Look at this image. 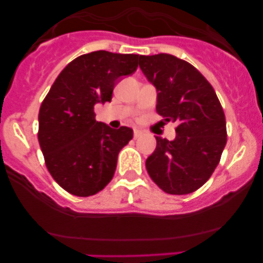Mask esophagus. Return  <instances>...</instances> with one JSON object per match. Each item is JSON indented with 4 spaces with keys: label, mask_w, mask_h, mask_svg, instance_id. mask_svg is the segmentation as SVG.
I'll list each match as a JSON object with an SVG mask.
<instances>
[{
    "label": "esophagus",
    "mask_w": 263,
    "mask_h": 263,
    "mask_svg": "<svg viewBox=\"0 0 263 263\" xmlns=\"http://www.w3.org/2000/svg\"><path fill=\"white\" fill-rule=\"evenodd\" d=\"M141 135H142V131H140V129H134V137H135V139H139Z\"/></svg>",
    "instance_id": "34e87169"
}]
</instances>
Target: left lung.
Returning <instances> with one entry per match:
<instances>
[{
    "label": "left lung",
    "instance_id": "obj_1",
    "mask_svg": "<svg viewBox=\"0 0 263 263\" xmlns=\"http://www.w3.org/2000/svg\"><path fill=\"white\" fill-rule=\"evenodd\" d=\"M139 65L158 90V115L177 123L173 141L155 137V151L146 159L148 176L169 195L195 192L214 173L227 144L216 92L197 68L176 55H140Z\"/></svg>",
    "mask_w": 263,
    "mask_h": 263
}]
</instances>
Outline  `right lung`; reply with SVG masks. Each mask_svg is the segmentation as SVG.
Returning <instances> with one entry per match:
<instances>
[{"label": "right lung", "instance_id": "right-lung-1", "mask_svg": "<svg viewBox=\"0 0 263 263\" xmlns=\"http://www.w3.org/2000/svg\"><path fill=\"white\" fill-rule=\"evenodd\" d=\"M139 60L107 50L82 54L63 68L42 102L38 140L44 161L71 195L89 197L112 181L119 151L134 132L98 122L94 105L112 100L117 80L134 73Z\"/></svg>", "mask_w": 263, "mask_h": 263}]
</instances>
